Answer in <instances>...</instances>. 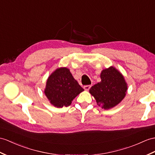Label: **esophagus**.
I'll list each match as a JSON object with an SVG mask.
<instances>
[{
    "label": "esophagus",
    "instance_id": "1",
    "mask_svg": "<svg viewBox=\"0 0 155 155\" xmlns=\"http://www.w3.org/2000/svg\"><path fill=\"white\" fill-rule=\"evenodd\" d=\"M84 89H85V91H88V90H89V89L91 88V85H85V86L84 87Z\"/></svg>",
    "mask_w": 155,
    "mask_h": 155
}]
</instances>
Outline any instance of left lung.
<instances>
[{
    "mask_svg": "<svg viewBox=\"0 0 155 155\" xmlns=\"http://www.w3.org/2000/svg\"><path fill=\"white\" fill-rule=\"evenodd\" d=\"M101 82L92 86L89 93L97 104L105 110L114 108L126 97L127 84L124 75L116 68L102 70Z\"/></svg>",
    "mask_w": 155,
    "mask_h": 155,
    "instance_id": "8db88e82",
    "label": "left lung"
}]
</instances>
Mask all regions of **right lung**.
Wrapping results in <instances>:
<instances>
[{
	"label": "right lung",
	"instance_id": "1",
	"mask_svg": "<svg viewBox=\"0 0 155 155\" xmlns=\"http://www.w3.org/2000/svg\"><path fill=\"white\" fill-rule=\"evenodd\" d=\"M84 89L66 67L58 68L49 75L44 93L50 103L56 108L68 107Z\"/></svg>",
	"mask_w": 155,
	"mask_h": 155
}]
</instances>
